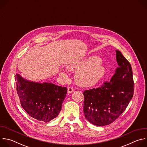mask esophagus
<instances>
[{"label": "esophagus", "mask_w": 147, "mask_h": 147, "mask_svg": "<svg viewBox=\"0 0 147 147\" xmlns=\"http://www.w3.org/2000/svg\"><path fill=\"white\" fill-rule=\"evenodd\" d=\"M74 91V90L72 87H69L68 88H67V92L69 94H70V93H72Z\"/></svg>", "instance_id": "esophagus-1"}]
</instances>
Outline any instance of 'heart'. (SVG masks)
<instances>
[{
  "instance_id": "1",
  "label": "heart",
  "mask_w": 147,
  "mask_h": 147,
  "mask_svg": "<svg viewBox=\"0 0 147 147\" xmlns=\"http://www.w3.org/2000/svg\"><path fill=\"white\" fill-rule=\"evenodd\" d=\"M66 68L69 70L77 71L74 75L75 82L78 86L84 87L95 85L106 73L101 59L96 56H91L80 61L70 62ZM59 74L62 77H66V74L62 71Z\"/></svg>"
}]
</instances>
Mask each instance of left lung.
Returning <instances> with one entry per match:
<instances>
[{
	"mask_svg": "<svg viewBox=\"0 0 147 147\" xmlns=\"http://www.w3.org/2000/svg\"><path fill=\"white\" fill-rule=\"evenodd\" d=\"M116 52L119 67L111 81L83 92L85 117L98 126L115 121L126 109L134 94L131 66L119 51L116 50Z\"/></svg>",
	"mask_w": 147,
	"mask_h": 147,
	"instance_id": "obj_1",
	"label": "left lung"
}]
</instances>
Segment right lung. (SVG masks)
I'll return each mask as SVG.
<instances>
[{
	"instance_id": "right-lung-1",
	"label": "right lung",
	"mask_w": 147,
	"mask_h": 147,
	"mask_svg": "<svg viewBox=\"0 0 147 147\" xmlns=\"http://www.w3.org/2000/svg\"><path fill=\"white\" fill-rule=\"evenodd\" d=\"M15 81L21 105L31 117L47 123L58 116L67 88L51 82L30 81L19 74L16 75Z\"/></svg>"
}]
</instances>
